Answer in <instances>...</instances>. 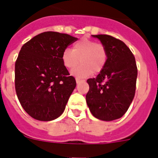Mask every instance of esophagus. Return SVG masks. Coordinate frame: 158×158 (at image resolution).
<instances>
[{"label":"esophagus","mask_w":158,"mask_h":158,"mask_svg":"<svg viewBox=\"0 0 158 158\" xmlns=\"http://www.w3.org/2000/svg\"><path fill=\"white\" fill-rule=\"evenodd\" d=\"M83 80H81V79H76V83H79L80 82H82Z\"/></svg>","instance_id":"esophagus-1"}]
</instances>
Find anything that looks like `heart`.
<instances>
[{
    "label": "heart",
    "mask_w": 158,
    "mask_h": 158,
    "mask_svg": "<svg viewBox=\"0 0 158 158\" xmlns=\"http://www.w3.org/2000/svg\"><path fill=\"white\" fill-rule=\"evenodd\" d=\"M107 59L108 51L105 46L87 38L77 42L72 50H65L62 54L63 65L69 70L76 67L80 60L82 64L71 72L77 78H85L92 71L100 72L105 67Z\"/></svg>",
    "instance_id": "obj_1"
}]
</instances>
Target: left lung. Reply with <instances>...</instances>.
<instances>
[{
	"label": "left lung",
	"instance_id": "8db88e82",
	"mask_svg": "<svg viewBox=\"0 0 158 158\" xmlns=\"http://www.w3.org/2000/svg\"><path fill=\"white\" fill-rule=\"evenodd\" d=\"M92 36L105 46L108 59L97 77L87 80L89 91L86 101L97 119L116 120L127 112L135 95L137 77L135 57L120 39L107 34Z\"/></svg>",
	"mask_w": 158,
	"mask_h": 158
}]
</instances>
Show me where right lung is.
I'll use <instances>...</instances> for the list:
<instances>
[{
  "instance_id": "1",
  "label": "right lung",
  "mask_w": 158,
  "mask_h": 158,
  "mask_svg": "<svg viewBox=\"0 0 158 158\" xmlns=\"http://www.w3.org/2000/svg\"><path fill=\"white\" fill-rule=\"evenodd\" d=\"M78 38L47 31L22 46L15 63V89L31 117L50 121L60 116L76 86L62 61L67 46Z\"/></svg>"
}]
</instances>
